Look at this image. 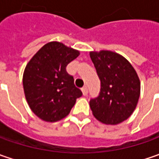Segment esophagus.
Returning a JSON list of instances; mask_svg holds the SVG:
<instances>
[{
  "mask_svg": "<svg viewBox=\"0 0 159 159\" xmlns=\"http://www.w3.org/2000/svg\"><path fill=\"white\" fill-rule=\"evenodd\" d=\"M81 90H82L83 95H88V93H89V90H88V87H87V86H84L82 89H81Z\"/></svg>",
  "mask_w": 159,
  "mask_h": 159,
  "instance_id": "34e87169",
  "label": "esophagus"
}]
</instances>
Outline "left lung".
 <instances>
[{
  "instance_id": "8db88e82",
  "label": "left lung",
  "mask_w": 159,
  "mask_h": 159,
  "mask_svg": "<svg viewBox=\"0 0 159 159\" xmlns=\"http://www.w3.org/2000/svg\"><path fill=\"white\" fill-rule=\"evenodd\" d=\"M101 81L100 93L90 100L95 119L104 124L117 125L134 112L140 96V80L131 64L117 53L90 52Z\"/></svg>"
}]
</instances>
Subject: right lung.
<instances>
[{"instance_id": "right-lung-1", "label": "right lung", "mask_w": 159, "mask_h": 159, "mask_svg": "<svg viewBox=\"0 0 159 159\" xmlns=\"http://www.w3.org/2000/svg\"><path fill=\"white\" fill-rule=\"evenodd\" d=\"M80 52L53 41L42 47L28 63L23 76L25 98L33 112L48 122L65 118L82 92L66 66Z\"/></svg>"}]
</instances>
